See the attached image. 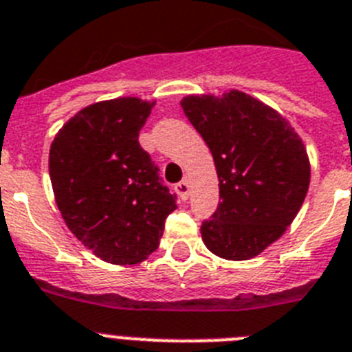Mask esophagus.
<instances>
[{"label": "esophagus", "instance_id": "esophagus-1", "mask_svg": "<svg viewBox=\"0 0 352 352\" xmlns=\"http://www.w3.org/2000/svg\"><path fill=\"white\" fill-rule=\"evenodd\" d=\"M174 190L182 199H187L188 192H190V183H188V179H182V182L174 185Z\"/></svg>", "mask_w": 352, "mask_h": 352}]
</instances>
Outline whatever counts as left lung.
Returning <instances> with one entry per match:
<instances>
[{"label": "left lung", "mask_w": 352, "mask_h": 352, "mask_svg": "<svg viewBox=\"0 0 352 352\" xmlns=\"http://www.w3.org/2000/svg\"><path fill=\"white\" fill-rule=\"evenodd\" d=\"M185 117L214 158L219 197L201 225L203 243L228 261L259 255L286 232L309 188L311 165L292 124L239 89L187 95Z\"/></svg>", "instance_id": "8db88e82"}]
</instances>
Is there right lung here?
Wrapping results in <instances>:
<instances>
[{"label":"right lung","mask_w":352,"mask_h":352,"mask_svg":"<svg viewBox=\"0 0 352 352\" xmlns=\"http://www.w3.org/2000/svg\"><path fill=\"white\" fill-rule=\"evenodd\" d=\"M153 106L138 97L95 102L69 118L52 142L48 167L60 216L106 263L147 259L176 210V196L138 142Z\"/></svg>","instance_id":"right-lung-1"}]
</instances>
